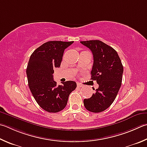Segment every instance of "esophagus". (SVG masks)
Returning a JSON list of instances; mask_svg holds the SVG:
<instances>
[{
  "instance_id": "1",
  "label": "esophagus",
  "mask_w": 147,
  "mask_h": 147,
  "mask_svg": "<svg viewBox=\"0 0 147 147\" xmlns=\"http://www.w3.org/2000/svg\"><path fill=\"white\" fill-rule=\"evenodd\" d=\"M83 86H84V85H82L81 84H79V83L77 84V87H82Z\"/></svg>"
}]
</instances>
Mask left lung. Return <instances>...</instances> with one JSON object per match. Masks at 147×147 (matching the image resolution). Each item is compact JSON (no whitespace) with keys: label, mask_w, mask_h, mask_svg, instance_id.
I'll list each match as a JSON object with an SVG mask.
<instances>
[{"label":"left lung","mask_w":147,"mask_h":147,"mask_svg":"<svg viewBox=\"0 0 147 147\" xmlns=\"http://www.w3.org/2000/svg\"><path fill=\"white\" fill-rule=\"evenodd\" d=\"M93 55L91 80L99 87L94 94L84 99L85 109L92 113H100L111 105L118 94L122 82L123 67L115 49L100 40L82 41Z\"/></svg>","instance_id":"obj_1"}]
</instances>
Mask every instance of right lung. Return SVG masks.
<instances>
[{"instance_id":"obj_1","label":"right lung","mask_w":147,"mask_h":147,"mask_svg":"<svg viewBox=\"0 0 147 147\" xmlns=\"http://www.w3.org/2000/svg\"><path fill=\"white\" fill-rule=\"evenodd\" d=\"M73 42H46L34 50L29 58L26 69L29 89L39 106L49 113L63 110L69 94L76 87V82L73 81L57 85L53 74V69L60 66L65 49Z\"/></svg>"}]
</instances>
